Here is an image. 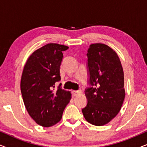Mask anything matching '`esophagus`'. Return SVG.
Returning <instances> with one entry per match:
<instances>
[{
    "label": "esophagus",
    "instance_id": "esophagus-1",
    "mask_svg": "<svg viewBox=\"0 0 147 147\" xmlns=\"http://www.w3.org/2000/svg\"><path fill=\"white\" fill-rule=\"evenodd\" d=\"M80 93V91H79V90H78V91H76V90H73V91L71 92L72 96H78Z\"/></svg>",
    "mask_w": 147,
    "mask_h": 147
}]
</instances>
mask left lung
Instances as JSON below:
<instances>
[{"mask_svg": "<svg viewBox=\"0 0 147 147\" xmlns=\"http://www.w3.org/2000/svg\"><path fill=\"white\" fill-rule=\"evenodd\" d=\"M87 57L90 87L85 90L88 103L82 111L89 123L103 126L117 115L123 104V69L117 53L105 44L90 45Z\"/></svg>", "mask_w": 147, "mask_h": 147, "instance_id": "obj_1", "label": "left lung"}]
</instances>
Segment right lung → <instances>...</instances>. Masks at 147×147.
<instances>
[{
	"label": "right lung",
	"instance_id": "1",
	"mask_svg": "<svg viewBox=\"0 0 147 147\" xmlns=\"http://www.w3.org/2000/svg\"><path fill=\"white\" fill-rule=\"evenodd\" d=\"M67 46L57 43L44 45L28 58L21 76V90L26 109L39 125L49 127L61 119L71 94L61 89L59 68Z\"/></svg>",
	"mask_w": 147,
	"mask_h": 147
}]
</instances>
